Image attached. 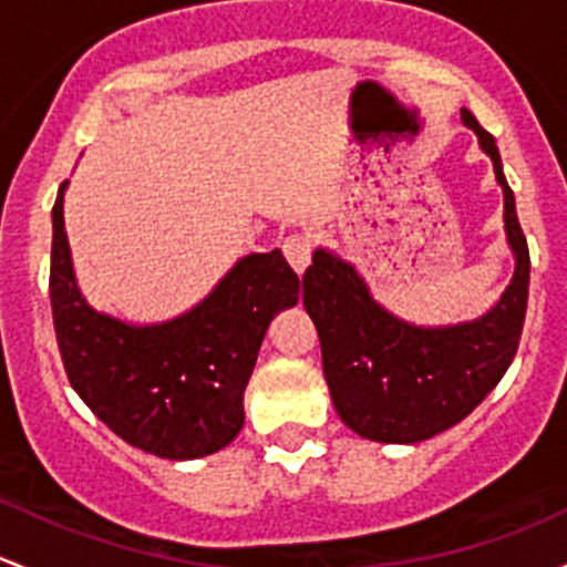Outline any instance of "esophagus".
<instances>
[{"instance_id": "esophagus-1", "label": "esophagus", "mask_w": 567, "mask_h": 567, "mask_svg": "<svg viewBox=\"0 0 567 567\" xmlns=\"http://www.w3.org/2000/svg\"><path fill=\"white\" fill-rule=\"evenodd\" d=\"M311 254H313V243L308 235H289L284 240V256L295 272H302L308 265H311Z\"/></svg>"}]
</instances>
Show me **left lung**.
<instances>
[{
    "label": "left lung",
    "mask_w": 567,
    "mask_h": 567,
    "mask_svg": "<svg viewBox=\"0 0 567 567\" xmlns=\"http://www.w3.org/2000/svg\"><path fill=\"white\" fill-rule=\"evenodd\" d=\"M461 120L494 161L505 194V231L516 256L513 281L486 317L456 327H414L371 300L363 278L338 256L317 250L302 276V306L322 347L332 404L354 434L373 442H412L447 431L475 410L516 358L529 295V248L516 198L502 174L494 136L475 114Z\"/></svg>",
    "instance_id": "left-lung-1"
}]
</instances>
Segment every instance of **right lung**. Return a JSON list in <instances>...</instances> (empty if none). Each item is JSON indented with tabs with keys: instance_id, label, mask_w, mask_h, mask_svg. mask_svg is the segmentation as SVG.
<instances>
[{
	"instance_id": "add662e5",
	"label": "right lung",
	"mask_w": 567,
	"mask_h": 567,
	"mask_svg": "<svg viewBox=\"0 0 567 567\" xmlns=\"http://www.w3.org/2000/svg\"><path fill=\"white\" fill-rule=\"evenodd\" d=\"M62 183L51 240V313L62 365L86 406L127 445L202 458L243 429V395L270 319L300 295L281 250L237 261L194 311L133 327L86 306L70 265Z\"/></svg>"
}]
</instances>
